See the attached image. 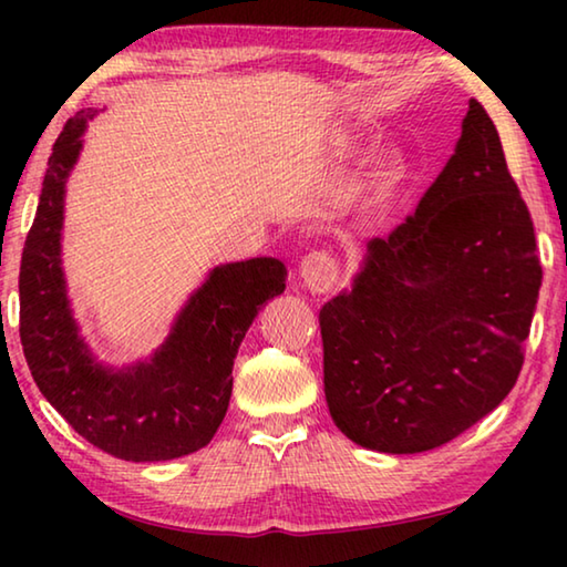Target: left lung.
Masks as SVG:
<instances>
[{
	"instance_id": "8db88e82",
	"label": "left lung",
	"mask_w": 567,
	"mask_h": 567,
	"mask_svg": "<svg viewBox=\"0 0 567 567\" xmlns=\"http://www.w3.org/2000/svg\"><path fill=\"white\" fill-rule=\"evenodd\" d=\"M100 112H76L47 162L19 267V338L37 388L84 440L134 463L172 460L197 453L217 433L239 342L260 307L285 292L287 270L275 257L219 265L147 360L124 368L97 362L70 310L62 225L66 177Z\"/></svg>"
}]
</instances>
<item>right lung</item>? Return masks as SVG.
Segmentation results:
<instances>
[{
    "instance_id": "1",
    "label": "right lung",
    "mask_w": 567,
    "mask_h": 567,
    "mask_svg": "<svg viewBox=\"0 0 567 567\" xmlns=\"http://www.w3.org/2000/svg\"><path fill=\"white\" fill-rule=\"evenodd\" d=\"M480 134L450 157L415 215L372 239L352 290L320 310L324 398L362 447L445 445L501 405L523 368L543 270L503 147ZM475 171L484 197L435 214Z\"/></svg>"
}]
</instances>
